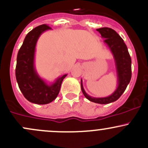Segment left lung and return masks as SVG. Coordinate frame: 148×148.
I'll use <instances>...</instances> for the list:
<instances>
[{
    "instance_id": "1",
    "label": "left lung",
    "mask_w": 148,
    "mask_h": 148,
    "mask_svg": "<svg viewBox=\"0 0 148 148\" xmlns=\"http://www.w3.org/2000/svg\"><path fill=\"white\" fill-rule=\"evenodd\" d=\"M96 30L104 38V42L109 47L114 57L118 76V87L111 96L103 98H94L88 96L84 89L82 80H81V88L85 97L90 101L107 104L118 100L126 89L132 75L131 58L123 40L114 29L109 27H101Z\"/></svg>"
}]
</instances>
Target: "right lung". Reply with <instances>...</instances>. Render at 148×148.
Instances as JSON below:
<instances>
[{"label":"right lung","instance_id":"add662e5","mask_svg":"<svg viewBox=\"0 0 148 148\" xmlns=\"http://www.w3.org/2000/svg\"><path fill=\"white\" fill-rule=\"evenodd\" d=\"M47 25H41L27 33L17 56L15 77L22 94L29 102L36 104H47L57 98L60 93L64 74L56 79L50 85L37 74L34 66L35 46L39 37L43 32L51 29Z\"/></svg>","mask_w":148,"mask_h":148}]
</instances>
